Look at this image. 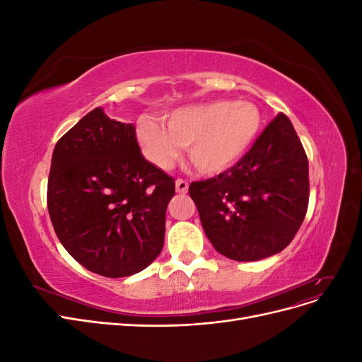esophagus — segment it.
<instances>
[{"label": "esophagus", "instance_id": "obj_1", "mask_svg": "<svg viewBox=\"0 0 362 362\" xmlns=\"http://www.w3.org/2000/svg\"><path fill=\"white\" fill-rule=\"evenodd\" d=\"M175 187H177L178 193H187L189 182L185 180H177V182H175Z\"/></svg>", "mask_w": 362, "mask_h": 362}]
</instances>
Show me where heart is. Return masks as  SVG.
<instances>
[{
    "mask_svg": "<svg viewBox=\"0 0 362 362\" xmlns=\"http://www.w3.org/2000/svg\"><path fill=\"white\" fill-rule=\"evenodd\" d=\"M262 125L259 108L249 101H210L173 110L168 127L141 117L137 141L145 157L169 169L182 146L189 145L192 163L204 173L233 168L254 145Z\"/></svg>",
    "mask_w": 362,
    "mask_h": 362,
    "instance_id": "b5f03b06",
    "label": "heart"
}]
</instances>
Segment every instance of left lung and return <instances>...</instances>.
Returning <instances> with one entry per match:
<instances>
[{
    "instance_id": "1",
    "label": "left lung",
    "mask_w": 362,
    "mask_h": 362,
    "mask_svg": "<svg viewBox=\"0 0 362 362\" xmlns=\"http://www.w3.org/2000/svg\"><path fill=\"white\" fill-rule=\"evenodd\" d=\"M189 193L218 254L257 261L287 247L310 199L308 158L290 119L279 113L242 160Z\"/></svg>"
}]
</instances>
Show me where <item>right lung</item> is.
I'll return each mask as SVG.
<instances>
[{"instance_id":"add662e5","label":"right lung","mask_w":362,"mask_h":362,"mask_svg":"<svg viewBox=\"0 0 362 362\" xmlns=\"http://www.w3.org/2000/svg\"><path fill=\"white\" fill-rule=\"evenodd\" d=\"M173 194L175 180L141 156L134 125L101 107L54 148L47 193L54 231L101 276L134 275L160 255Z\"/></svg>"}]
</instances>
